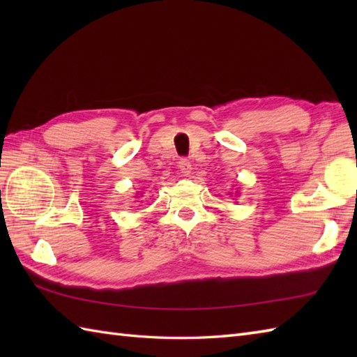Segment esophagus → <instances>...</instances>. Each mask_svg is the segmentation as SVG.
Returning a JSON list of instances; mask_svg holds the SVG:
<instances>
[{"label":"esophagus","mask_w":357,"mask_h":357,"mask_svg":"<svg viewBox=\"0 0 357 357\" xmlns=\"http://www.w3.org/2000/svg\"><path fill=\"white\" fill-rule=\"evenodd\" d=\"M178 167L184 176H188V174L192 173V164H190V161H187V159H181V161L178 162Z\"/></svg>","instance_id":"esophagus-1"}]
</instances>
